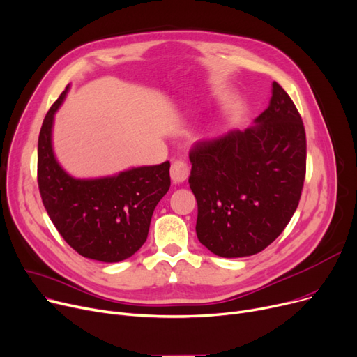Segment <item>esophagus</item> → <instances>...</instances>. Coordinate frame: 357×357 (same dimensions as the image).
<instances>
[{
  "mask_svg": "<svg viewBox=\"0 0 357 357\" xmlns=\"http://www.w3.org/2000/svg\"><path fill=\"white\" fill-rule=\"evenodd\" d=\"M170 174L173 183H183L188 178V174H190V167H188V164L183 160H174L172 162Z\"/></svg>",
  "mask_w": 357,
  "mask_h": 357,
  "instance_id": "esophagus-1",
  "label": "esophagus"
}]
</instances>
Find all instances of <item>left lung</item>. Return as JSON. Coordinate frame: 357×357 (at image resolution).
<instances>
[{
    "label": "left lung",
    "instance_id": "left-lung-1",
    "mask_svg": "<svg viewBox=\"0 0 357 357\" xmlns=\"http://www.w3.org/2000/svg\"><path fill=\"white\" fill-rule=\"evenodd\" d=\"M255 122L245 131L199 141L188 153L196 234L218 257L261 252L282 234L301 197L305 130L294 102L277 82Z\"/></svg>",
    "mask_w": 357,
    "mask_h": 357
}]
</instances>
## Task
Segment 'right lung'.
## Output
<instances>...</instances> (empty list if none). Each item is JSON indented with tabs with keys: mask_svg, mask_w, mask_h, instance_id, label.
Returning a JSON list of instances; mask_svg holds the SVG:
<instances>
[{
	"mask_svg": "<svg viewBox=\"0 0 357 357\" xmlns=\"http://www.w3.org/2000/svg\"><path fill=\"white\" fill-rule=\"evenodd\" d=\"M68 91L69 86L52 105L40 130V196L57 232L79 255L119 262L132 257L146 241L154 208L172 184L170 162L95 180L69 176L52 149L53 116Z\"/></svg>",
	"mask_w": 357,
	"mask_h": 357,
	"instance_id": "add662e5",
	"label": "right lung"
}]
</instances>
